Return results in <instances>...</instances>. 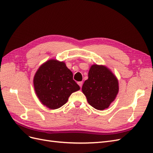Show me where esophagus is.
Instances as JSON below:
<instances>
[{"instance_id":"esophagus-1","label":"esophagus","mask_w":153,"mask_h":153,"mask_svg":"<svg viewBox=\"0 0 153 153\" xmlns=\"http://www.w3.org/2000/svg\"><path fill=\"white\" fill-rule=\"evenodd\" d=\"M78 84L79 85V86L80 87V88H82V84H83V82H78Z\"/></svg>"}]
</instances>
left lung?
Masks as SVG:
<instances>
[{
    "mask_svg": "<svg viewBox=\"0 0 153 153\" xmlns=\"http://www.w3.org/2000/svg\"><path fill=\"white\" fill-rule=\"evenodd\" d=\"M88 103L97 110L108 108L119 92V83L112 72L105 66L92 65L88 79L82 86Z\"/></svg>",
    "mask_w": 153,
    "mask_h": 153,
    "instance_id": "8db88e82",
    "label": "left lung"
}]
</instances>
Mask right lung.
<instances>
[{
  "label": "right lung",
  "mask_w": 153,
  "mask_h": 153,
  "mask_svg": "<svg viewBox=\"0 0 153 153\" xmlns=\"http://www.w3.org/2000/svg\"><path fill=\"white\" fill-rule=\"evenodd\" d=\"M34 86L41 103L52 110L61 107L73 92L80 89L65 63L55 59L39 68L34 77Z\"/></svg>",
  "instance_id": "add662e5"
}]
</instances>
